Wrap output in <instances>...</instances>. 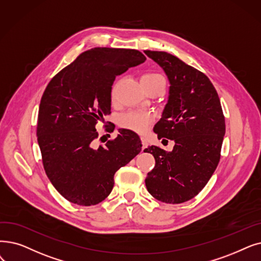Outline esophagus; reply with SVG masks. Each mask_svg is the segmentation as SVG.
Returning a JSON list of instances; mask_svg holds the SVG:
<instances>
[{"label":"esophagus","instance_id":"obj_1","mask_svg":"<svg viewBox=\"0 0 261 261\" xmlns=\"http://www.w3.org/2000/svg\"><path fill=\"white\" fill-rule=\"evenodd\" d=\"M141 141H142V145H143V149H145L146 147H148V141H147V139L146 138H144V137H142L141 138Z\"/></svg>","mask_w":261,"mask_h":261}]
</instances>
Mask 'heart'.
Wrapping results in <instances>:
<instances>
[{
    "mask_svg": "<svg viewBox=\"0 0 261 261\" xmlns=\"http://www.w3.org/2000/svg\"><path fill=\"white\" fill-rule=\"evenodd\" d=\"M161 77L160 74L149 72L145 73L141 77V82L143 81H149L153 80V79ZM112 97H115V88L113 89ZM151 122V116L147 113H141V112H131L128 114H124L120 118V124L121 127L127 128L129 130H132L138 133H144L149 128V124Z\"/></svg>",
    "mask_w": 261,
    "mask_h": 261,
    "instance_id": "heart-1",
    "label": "heart"
}]
</instances>
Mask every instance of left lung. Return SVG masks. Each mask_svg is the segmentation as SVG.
<instances>
[{"instance_id":"left-lung-1","label":"left lung","mask_w":261,"mask_h":261,"mask_svg":"<svg viewBox=\"0 0 261 261\" xmlns=\"http://www.w3.org/2000/svg\"><path fill=\"white\" fill-rule=\"evenodd\" d=\"M169 81L162 117L153 128L158 138L173 140L172 151L149 146L155 165L145 179L158 200L181 203L196 196L217 168L225 135L219 95L206 74L163 51H144Z\"/></svg>"}]
</instances>
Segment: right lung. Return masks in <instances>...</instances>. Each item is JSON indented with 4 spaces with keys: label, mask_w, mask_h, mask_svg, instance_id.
I'll return each instance as SVG.
<instances>
[{
    "label": "right lung",
    "mask_w": 261,
    "mask_h": 261,
    "mask_svg": "<svg viewBox=\"0 0 261 261\" xmlns=\"http://www.w3.org/2000/svg\"><path fill=\"white\" fill-rule=\"evenodd\" d=\"M146 61L133 49L94 48L56 74L41 97L37 141L53 187L72 203L93 206L106 199L114 175L141 152L139 135L119 129L115 140L94 148L96 123L111 113L116 75Z\"/></svg>",
    "instance_id": "1"
}]
</instances>
